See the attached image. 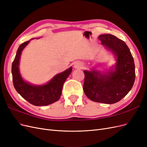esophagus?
Wrapping results in <instances>:
<instances>
[{
  "label": "esophagus",
  "mask_w": 147,
  "mask_h": 147,
  "mask_svg": "<svg viewBox=\"0 0 147 147\" xmlns=\"http://www.w3.org/2000/svg\"><path fill=\"white\" fill-rule=\"evenodd\" d=\"M82 67H83V64L82 63H76L75 64V65H74V67L75 69H82Z\"/></svg>",
  "instance_id": "1"
}]
</instances>
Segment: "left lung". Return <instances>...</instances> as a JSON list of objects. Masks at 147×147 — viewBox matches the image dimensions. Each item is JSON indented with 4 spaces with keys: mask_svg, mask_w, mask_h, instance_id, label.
Wrapping results in <instances>:
<instances>
[{
    "mask_svg": "<svg viewBox=\"0 0 147 147\" xmlns=\"http://www.w3.org/2000/svg\"><path fill=\"white\" fill-rule=\"evenodd\" d=\"M102 45L110 49L117 56L114 72L107 74L96 70H84L83 91L90 100L112 104L121 100L130 91L136 77L135 64L126 43L113 35H100Z\"/></svg>",
    "mask_w": 147,
    "mask_h": 147,
    "instance_id": "left-lung-1",
    "label": "left lung"
}]
</instances>
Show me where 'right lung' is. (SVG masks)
Listing matches in <instances>:
<instances>
[{"label": "right lung", "instance_id": "obj_1", "mask_svg": "<svg viewBox=\"0 0 147 147\" xmlns=\"http://www.w3.org/2000/svg\"><path fill=\"white\" fill-rule=\"evenodd\" d=\"M29 41L21 43L18 49L11 66L13 85L16 91L29 102L35 106H45L58 100L61 96L64 83L72 72V67L63 73L56 75L51 80L43 86H34L22 79L19 72V62L22 50L28 45Z\"/></svg>", "mask_w": 147, "mask_h": 147}]
</instances>
